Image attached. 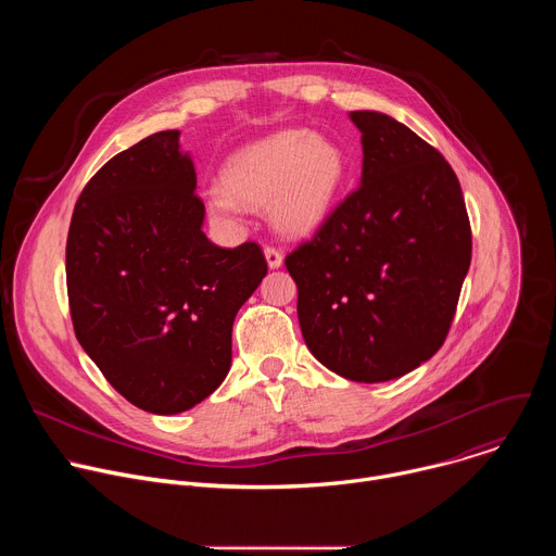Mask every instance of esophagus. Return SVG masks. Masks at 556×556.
<instances>
[{
    "instance_id": "1",
    "label": "esophagus",
    "mask_w": 556,
    "mask_h": 556,
    "mask_svg": "<svg viewBox=\"0 0 556 556\" xmlns=\"http://www.w3.org/2000/svg\"><path fill=\"white\" fill-rule=\"evenodd\" d=\"M264 257H266V264H268L270 270L281 268V264H283V255H281L277 249H273V247L264 249Z\"/></svg>"
}]
</instances>
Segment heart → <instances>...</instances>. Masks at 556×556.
Wrapping results in <instances>:
<instances>
[{"mask_svg": "<svg viewBox=\"0 0 556 556\" xmlns=\"http://www.w3.org/2000/svg\"><path fill=\"white\" fill-rule=\"evenodd\" d=\"M345 178L348 155L337 140L288 129L235 151L206 204L217 217H230L240 204L268 206L277 232L305 237L330 217Z\"/></svg>", "mask_w": 556, "mask_h": 556, "instance_id": "b5f03b06", "label": "heart"}]
</instances>
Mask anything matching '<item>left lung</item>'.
Masks as SVG:
<instances>
[{
    "label": "left lung",
    "instance_id": "left-lung-1",
    "mask_svg": "<svg viewBox=\"0 0 556 556\" xmlns=\"http://www.w3.org/2000/svg\"><path fill=\"white\" fill-rule=\"evenodd\" d=\"M358 189L286 257L312 356L356 382L401 378L446 339L470 266V224L451 165L395 118L350 112Z\"/></svg>",
    "mask_w": 556,
    "mask_h": 556
}]
</instances>
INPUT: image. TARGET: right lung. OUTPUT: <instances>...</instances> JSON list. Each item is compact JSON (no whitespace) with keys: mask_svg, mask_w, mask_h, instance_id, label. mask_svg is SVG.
Instances as JSON below:
<instances>
[{"mask_svg":"<svg viewBox=\"0 0 556 556\" xmlns=\"http://www.w3.org/2000/svg\"><path fill=\"white\" fill-rule=\"evenodd\" d=\"M195 185L180 131L151 134L99 169L67 232L76 339L123 399L155 416L222 384L235 314L268 273L257 244L208 240Z\"/></svg>","mask_w":556,"mask_h":556,"instance_id":"add662e5","label":"right lung"}]
</instances>
